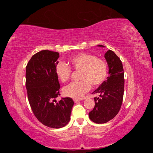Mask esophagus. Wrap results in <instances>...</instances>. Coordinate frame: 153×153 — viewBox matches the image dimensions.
<instances>
[{
  "label": "esophagus",
  "instance_id": "34e87169",
  "mask_svg": "<svg viewBox=\"0 0 153 153\" xmlns=\"http://www.w3.org/2000/svg\"><path fill=\"white\" fill-rule=\"evenodd\" d=\"M73 100H74V101H75V103H78L82 100H80V99H74Z\"/></svg>",
  "mask_w": 153,
  "mask_h": 153
}]
</instances>
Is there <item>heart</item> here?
<instances>
[{"mask_svg":"<svg viewBox=\"0 0 153 153\" xmlns=\"http://www.w3.org/2000/svg\"><path fill=\"white\" fill-rule=\"evenodd\" d=\"M69 63L75 71H80V81L73 82L64 88V93L68 97L82 98L90 90L91 85L94 87L100 86L107 76V64L94 54L80 53L69 59ZM55 72L59 80L64 83L69 80L71 70L66 64L59 62L55 66Z\"/></svg>","mask_w":153,"mask_h":153,"instance_id":"1","label":"heart"}]
</instances>
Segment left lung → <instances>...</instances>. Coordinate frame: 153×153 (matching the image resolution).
Listing matches in <instances>:
<instances>
[{"instance_id": "1", "label": "left lung", "mask_w": 153, "mask_h": 153, "mask_svg": "<svg viewBox=\"0 0 153 153\" xmlns=\"http://www.w3.org/2000/svg\"><path fill=\"white\" fill-rule=\"evenodd\" d=\"M98 47L104 48L99 45ZM105 58L108 66L109 76L92 94H98L94 98L95 106L89 113L92 122L103 124L114 118L121 108L124 88V69L120 59L113 51L108 50Z\"/></svg>"}]
</instances>
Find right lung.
<instances>
[{
	"instance_id": "add662e5",
	"label": "right lung",
	"mask_w": 153,
	"mask_h": 153,
	"mask_svg": "<svg viewBox=\"0 0 153 153\" xmlns=\"http://www.w3.org/2000/svg\"><path fill=\"white\" fill-rule=\"evenodd\" d=\"M59 57L58 52L41 50L31 57L26 67L25 86L32 112L39 122L52 128L66 126L74 105L71 98L56 100L61 88L55 72Z\"/></svg>"
}]
</instances>
